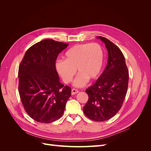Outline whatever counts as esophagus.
<instances>
[{
	"instance_id": "1",
	"label": "esophagus",
	"mask_w": 151,
	"mask_h": 151,
	"mask_svg": "<svg viewBox=\"0 0 151 151\" xmlns=\"http://www.w3.org/2000/svg\"><path fill=\"white\" fill-rule=\"evenodd\" d=\"M78 93H79V91L77 90V89H72V91H71V94H72V95L76 94Z\"/></svg>"
}]
</instances>
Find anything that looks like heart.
Returning a JSON list of instances; mask_svg holds the SVG:
<instances>
[{
	"mask_svg": "<svg viewBox=\"0 0 151 151\" xmlns=\"http://www.w3.org/2000/svg\"><path fill=\"white\" fill-rule=\"evenodd\" d=\"M65 60H58L55 67L63 81L68 84L76 74L78 76L74 82L76 87H83L88 80L96 79L102 71L104 64V52L98 43H83L73 46L67 50Z\"/></svg>",
	"mask_w": 151,
	"mask_h": 151,
	"instance_id": "heart-1",
	"label": "heart"
}]
</instances>
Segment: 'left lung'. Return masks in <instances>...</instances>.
I'll list each match as a JSON object with an SVG mask.
<instances>
[{
  "instance_id": "8db88e82",
  "label": "left lung",
  "mask_w": 151,
  "mask_h": 151,
  "mask_svg": "<svg viewBox=\"0 0 151 151\" xmlns=\"http://www.w3.org/2000/svg\"><path fill=\"white\" fill-rule=\"evenodd\" d=\"M96 38L105 44L108 63L96 83L86 90L89 99L83 111L89 119L103 122L115 116L122 106L129 84V70L120 48L106 38Z\"/></svg>"
}]
</instances>
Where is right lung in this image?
Wrapping results in <instances>:
<instances>
[{
  "label": "right lung",
  "instance_id": "1",
  "mask_svg": "<svg viewBox=\"0 0 151 151\" xmlns=\"http://www.w3.org/2000/svg\"><path fill=\"white\" fill-rule=\"evenodd\" d=\"M68 45L42 40L27 50L20 63V98L26 113L38 122L48 123L60 118L71 96V88L60 83L55 67L58 54Z\"/></svg>",
  "mask_w": 151,
  "mask_h": 151
}]
</instances>
